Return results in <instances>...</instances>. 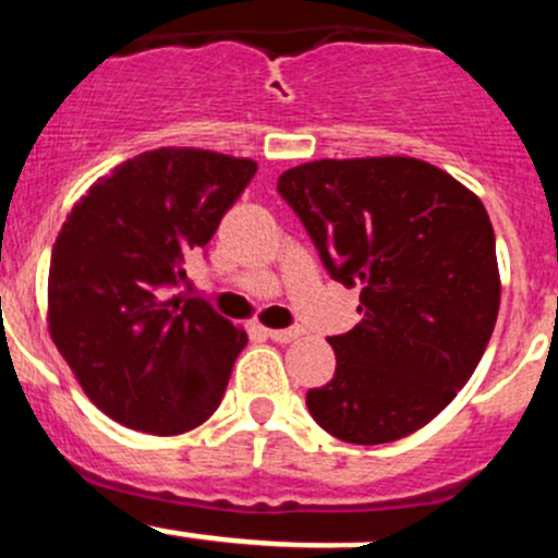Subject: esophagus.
I'll list each match as a JSON object with an SVG mask.
<instances>
[{
  "mask_svg": "<svg viewBox=\"0 0 558 558\" xmlns=\"http://www.w3.org/2000/svg\"><path fill=\"white\" fill-rule=\"evenodd\" d=\"M269 338L275 340V343H291V340H296L302 335L300 327H289V329H267Z\"/></svg>",
  "mask_w": 558,
  "mask_h": 558,
  "instance_id": "esophagus-1",
  "label": "esophagus"
}]
</instances>
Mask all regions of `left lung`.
Instances as JSON below:
<instances>
[{
    "mask_svg": "<svg viewBox=\"0 0 558 558\" xmlns=\"http://www.w3.org/2000/svg\"><path fill=\"white\" fill-rule=\"evenodd\" d=\"M329 278L360 286L362 322L332 335L335 376L307 411L335 439L387 445L428 425L483 360L499 316L483 202L416 158L313 160L280 174Z\"/></svg>",
    "mask_w": 558,
    "mask_h": 558,
    "instance_id": "left-lung-1",
    "label": "left lung"
}]
</instances>
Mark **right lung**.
Masks as SVG:
<instances>
[{"label":"right lung","mask_w":558,"mask_h":558,"mask_svg":"<svg viewBox=\"0 0 558 558\" xmlns=\"http://www.w3.org/2000/svg\"><path fill=\"white\" fill-rule=\"evenodd\" d=\"M247 158L163 147L124 160L70 209L51 251L48 332L92 403L177 436L213 416L247 335L171 294L253 180Z\"/></svg>","instance_id":"right-lung-1"}]
</instances>
